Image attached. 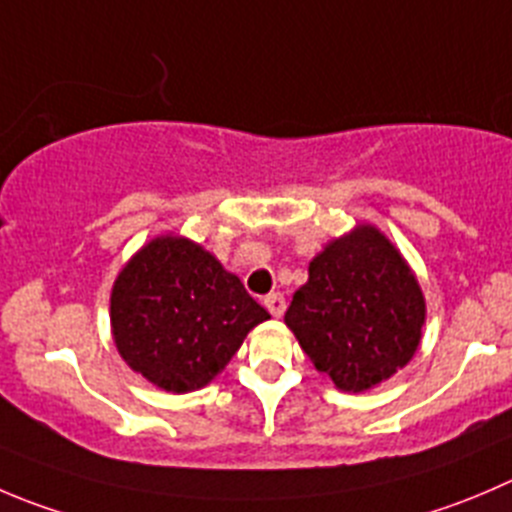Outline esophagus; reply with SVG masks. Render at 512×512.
<instances>
[{
	"mask_svg": "<svg viewBox=\"0 0 512 512\" xmlns=\"http://www.w3.org/2000/svg\"><path fill=\"white\" fill-rule=\"evenodd\" d=\"M264 306L271 311V316H276V319H279V316H284V311H286V299L281 294H269V296H264Z\"/></svg>",
	"mask_w": 512,
	"mask_h": 512,
	"instance_id": "esophagus-1",
	"label": "esophagus"
}]
</instances>
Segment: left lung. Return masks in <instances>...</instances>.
<instances>
[{
  "label": "left lung",
  "instance_id": "obj_1",
  "mask_svg": "<svg viewBox=\"0 0 512 512\" xmlns=\"http://www.w3.org/2000/svg\"><path fill=\"white\" fill-rule=\"evenodd\" d=\"M425 319L415 271L372 223H357L316 253L284 316L316 372L352 394L410 364Z\"/></svg>",
  "mask_w": 512,
  "mask_h": 512
}]
</instances>
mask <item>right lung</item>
Wrapping results in <instances>:
<instances>
[{
	"instance_id": "right-lung-1",
	"label": "right lung",
	"mask_w": 512,
	"mask_h": 512,
	"mask_svg": "<svg viewBox=\"0 0 512 512\" xmlns=\"http://www.w3.org/2000/svg\"><path fill=\"white\" fill-rule=\"evenodd\" d=\"M271 319L241 279L180 233H160L128 259L110 291V332L133 372L173 394L218 377L253 326Z\"/></svg>"
}]
</instances>
